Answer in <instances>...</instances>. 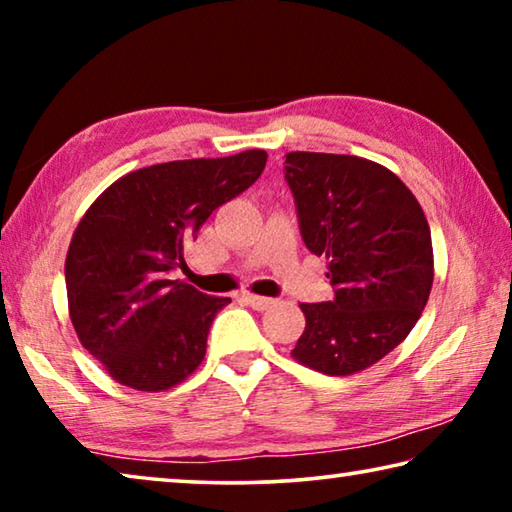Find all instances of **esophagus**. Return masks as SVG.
<instances>
[{
  "mask_svg": "<svg viewBox=\"0 0 512 512\" xmlns=\"http://www.w3.org/2000/svg\"><path fill=\"white\" fill-rule=\"evenodd\" d=\"M244 300L248 302L250 307L257 309V311H266L268 307L275 305L273 298H266V296H255V293H244Z\"/></svg>",
  "mask_w": 512,
  "mask_h": 512,
  "instance_id": "34e87169",
  "label": "esophagus"
}]
</instances>
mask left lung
I'll use <instances>...</instances> for the list:
<instances>
[{
	"instance_id": "left-lung-1",
	"label": "left lung",
	"mask_w": 512,
	"mask_h": 512,
	"mask_svg": "<svg viewBox=\"0 0 512 512\" xmlns=\"http://www.w3.org/2000/svg\"><path fill=\"white\" fill-rule=\"evenodd\" d=\"M300 232L327 259L334 300L300 305L305 332L291 357L329 377L370 368L422 316L433 284L427 216L391 169L336 153H287Z\"/></svg>"
}]
</instances>
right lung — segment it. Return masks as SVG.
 I'll return each mask as SVG.
<instances>
[{
    "mask_svg": "<svg viewBox=\"0 0 512 512\" xmlns=\"http://www.w3.org/2000/svg\"><path fill=\"white\" fill-rule=\"evenodd\" d=\"M266 151L153 164L115 180L74 230L65 259L69 318L108 375L160 393L205 359L212 320L230 298L183 280V248L210 214L262 176Z\"/></svg>",
    "mask_w": 512,
    "mask_h": 512,
    "instance_id": "1",
    "label": "right lung"
}]
</instances>
